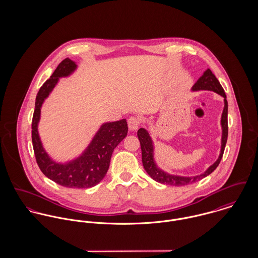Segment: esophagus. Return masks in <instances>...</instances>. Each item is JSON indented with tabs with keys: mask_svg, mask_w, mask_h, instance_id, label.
I'll return each instance as SVG.
<instances>
[{
	"mask_svg": "<svg viewBox=\"0 0 258 258\" xmlns=\"http://www.w3.org/2000/svg\"><path fill=\"white\" fill-rule=\"evenodd\" d=\"M140 125V120L137 117L131 116L128 119V127L130 131H136Z\"/></svg>",
	"mask_w": 258,
	"mask_h": 258,
	"instance_id": "1",
	"label": "esophagus"
}]
</instances>
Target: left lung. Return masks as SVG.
I'll return each mask as SVG.
<instances>
[{
	"instance_id": "8db88e82",
	"label": "left lung",
	"mask_w": 258,
	"mask_h": 258,
	"mask_svg": "<svg viewBox=\"0 0 258 258\" xmlns=\"http://www.w3.org/2000/svg\"><path fill=\"white\" fill-rule=\"evenodd\" d=\"M199 90H210L214 91L218 94H220L224 98V106L221 114V146L220 156L218 160L211 165L203 174L198 176H190V177H184V176H178V175H172L169 174L162 169H160L154 159V143L150 136V132L145 128H140L138 130V138L141 144V150H142V163L144 166L145 171L147 172L148 175L155 180L158 183L164 184H170V185H185V184H192L195 182H198L210 174H212L217 167L219 166L221 162L223 151L226 144L227 140V101H226V95L224 93V90L220 83V81L217 79L215 74L212 73V71L209 69L207 70L204 74L197 80V82L192 85L191 91H199Z\"/></svg>"
}]
</instances>
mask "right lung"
<instances>
[{
	"instance_id": "add662e5",
	"label": "right lung",
	"mask_w": 258,
	"mask_h": 258,
	"mask_svg": "<svg viewBox=\"0 0 258 258\" xmlns=\"http://www.w3.org/2000/svg\"><path fill=\"white\" fill-rule=\"evenodd\" d=\"M76 69L75 61L71 58L63 59L39 88L32 122V140L37 165L45 177L67 187L87 188L99 184L105 177L112 153L127 136L128 126L126 119L103 123L85 150L68 162H57L47 154L38 133L41 106L58 83L59 78L69 77Z\"/></svg>"
}]
</instances>
